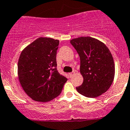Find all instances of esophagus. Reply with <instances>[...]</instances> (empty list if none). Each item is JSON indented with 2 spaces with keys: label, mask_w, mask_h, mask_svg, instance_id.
<instances>
[{
  "label": "esophagus",
  "mask_w": 130,
  "mask_h": 130,
  "mask_svg": "<svg viewBox=\"0 0 130 130\" xmlns=\"http://www.w3.org/2000/svg\"><path fill=\"white\" fill-rule=\"evenodd\" d=\"M74 74H75L74 72H72V73H69V75H70V77H72Z\"/></svg>",
  "instance_id": "1"
}]
</instances>
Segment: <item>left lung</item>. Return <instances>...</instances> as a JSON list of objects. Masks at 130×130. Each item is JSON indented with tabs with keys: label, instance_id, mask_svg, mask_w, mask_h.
<instances>
[{
	"label": "left lung",
	"instance_id": "8db88e82",
	"mask_svg": "<svg viewBox=\"0 0 130 130\" xmlns=\"http://www.w3.org/2000/svg\"><path fill=\"white\" fill-rule=\"evenodd\" d=\"M79 55L80 71L83 83L77 91L86 97H97L111 86L115 77V64L112 55L100 40L81 37L70 40Z\"/></svg>",
	"mask_w": 130,
	"mask_h": 130
}]
</instances>
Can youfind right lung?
I'll use <instances>...</instances> for the list:
<instances>
[{
	"label": "right lung",
	"instance_id": "right-lung-1",
	"mask_svg": "<svg viewBox=\"0 0 130 130\" xmlns=\"http://www.w3.org/2000/svg\"><path fill=\"white\" fill-rule=\"evenodd\" d=\"M59 44V40L39 37L21 52L18 61L19 82L33 101H52L60 95L67 81L57 70Z\"/></svg>",
	"mask_w": 130,
	"mask_h": 130
}]
</instances>
